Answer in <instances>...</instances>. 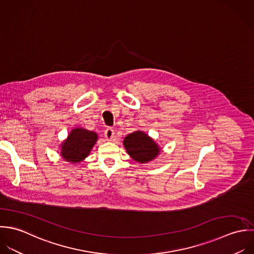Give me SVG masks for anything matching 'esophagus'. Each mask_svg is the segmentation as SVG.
Instances as JSON below:
<instances>
[{
    "mask_svg": "<svg viewBox=\"0 0 254 254\" xmlns=\"http://www.w3.org/2000/svg\"><path fill=\"white\" fill-rule=\"evenodd\" d=\"M114 135H115V132H114L113 128H111V127L106 128V130H105V137H106L107 140H113Z\"/></svg>",
    "mask_w": 254,
    "mask_h": 254,
    "instance_id": "1",
    "label": "esophagus"
}]
</instances>
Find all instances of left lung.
Listing matches in <instances>:
<instances>
[{"label": "left lung", "instance_id": "1", "mask_svg": "<svg viewBox=\"0 0 254 254\" xmlns=\"http://www.w3.org/2000/svg\"><path fill=\"white\" fill-rule=\"evenodd\" d=\"M124 146L134 161L142 164L152 161L160 153L159 145L141 130L127 135L124 139Z\"/></svg>", "mask_w": 254, "mask_h": 254}]
</instances>
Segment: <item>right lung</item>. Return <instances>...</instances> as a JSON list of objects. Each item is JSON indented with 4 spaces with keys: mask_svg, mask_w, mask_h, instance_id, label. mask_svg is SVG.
Instances as JSON below:
<instances>
[{
    "mask_svg": "<svg viewBox=\"0 0 254 254\" xmlns=\"http://www.w3.org/2000/svg\"><path fill=\"white\" fill-rule=\"evenodd\" d=\"M97 139L98 135L94 131L82 127L73 128L61 144V155L66 162L79 163L89 155Z\"/></svg>",
    "mask_w": 254,
    "mask_h": 254,
    "instance_id": "right-lung-1",
    "label": "right lung"
}]
</instances>
